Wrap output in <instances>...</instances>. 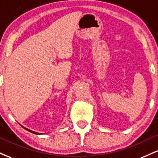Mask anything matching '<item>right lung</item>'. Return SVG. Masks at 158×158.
<instances>
[{
    "label": "right lung",
    "instance_id": "obj_1",
    "mask_svg": "<svg viewBox=\"0 0 158 158\" xmlns=\"http://www.w3.org/2000/svg\"><path fill=\"white\" fill-rule=\"evenodd\" d=\"M23 127V126H22ZM24 127V129H25V130H27V131H30V132H31V133H33V134H37L36 132H35V131H31V130H29V129H27V128H26V127Z\"/></svg>",
    "mask_w": 158,
    "mask_h": 158
}]
</instances>
